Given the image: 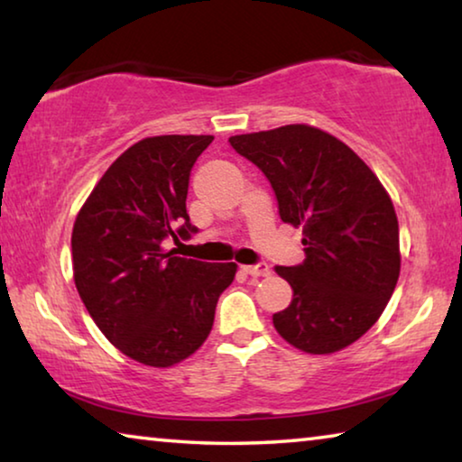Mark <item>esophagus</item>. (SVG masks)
Segmentation results:
<instances>
[{
  "instance_id": "obj_1",
  "label": "esophagus",
  "mask_w": 462,
  "mask_h": 462,
  "mask_svg": "<svg viewBox=\"0 0 462 462\" xmlns=\"http://www.w3.org/2000/svg\"><path fill=\"white\" fill-rule=\"evenodd\" d=\"M242 271L246 273V275H253V277H267L269 275V264L267 263H256V264H246V267H242Z\"/></svg>"
}]
</instances>
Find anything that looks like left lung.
<instances>
[{"label":"left lung","mask_w":462,"mask_h":462,"mask_svg":"<svg viewBox=\"0 0 462 462\" xmlns=\"http://www.w3.org/2000/svg\"><path fill=\"white\" fill-rule=\"evenodd\" d=\"M263 171L281 220L301 226L306 259L275 267L293 300L273 316L295 348L330 355L377 322L400 277V226L377 175L338 138L306 124L232 136Z\"/></svg>","instance_id":"left-lung-1"}]
</instances>
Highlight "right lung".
Here are the masks:
<instances>
[{
  "mask_svg": "<svg viewBox=\"0 0 462 462\" xmlns=\"http://www.w3.org/2000/svg\"><path fill=\"white\" fill-rule=\"evenodd\" d=\"M214 136H152L130 146L93 187L73 226V275L106 338L148 366L191 356L214 326L236 264L181 259L165 240H189L185 199Z\"/></svg>",
  "mask_w": 462,
  "mask_h": 462,
  "instance_id": "1",
  "label": "right lung"
}]
</instances>
